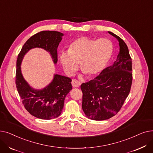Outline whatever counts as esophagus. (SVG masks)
<instances>
[{
  "mask_svg": "<svg viewBox=\"0 0 153 153\" xmlns=\"http://www.w3.org/2000/svg\"><path fill=\"white\" fill-rule=\"evenodd\" d=\"M71 84H72V85L74 87H79L80 85H81V82L77 81L76 79H72Z\"/></svg>",
  "mask_w": 153,
  "mask_h": 153,
  "instance_id": "esophagus-1",
  "label": "esophagus"
}]
</instances>
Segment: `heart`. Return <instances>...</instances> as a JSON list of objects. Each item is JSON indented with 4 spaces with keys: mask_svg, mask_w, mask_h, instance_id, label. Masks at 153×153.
<instances>
[{
    "mask_svg": "<svg viewBox=\"0 0 153 153\" xmlns=\"http://www.w3.org/2000/svg\"><path fill=\"white\" fill-rule=\"evenodd\" d=\"M113 52V45L109 39H95L83 36L76 38L59 56L61 64L68 75L72 76L80 69L87 76L99 73L110 60Z\"/></svg>",
    "mask_w": 153,
    "mask_h": 153,
    "instance_id": "1",
    "label": "heart"
}]
</instances>
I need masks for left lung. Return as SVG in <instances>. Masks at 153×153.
Masks as SVG:
<instances>
[{"instance_id":"1","label":"left lung","mask_w":153,"mask_h":153,"mask_svg":"<svg viewBox=\"0 0 153 153\" xmlns=\"http://www.w3.org/2000/svg\"><path fill=\"white\" fill-rule=\"evenodd\" d=\"M118 42L119 53L111 66L104 69L91 81L81 85L82 108L86 117L94 120H105L121 109L131 89L132 61L123 40L108 31Z\"/></svg>"}]
</instances>
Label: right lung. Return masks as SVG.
<instances>
[{
    "label": "right lung",
    "instance_id": "obj_1",
    "mask_svg": "<svg viewBox=\"0 0 153 153\" xmlns=\"http://www.w3.org/2000/svg\"><path fill=\"white\" fill-rule=\"evenodd\" d=\"M64 35L56 31H42L31 36L23 45L17 60L15 84L25 109L38 118L51 120L59 117L66 96L72 89L71 78L54 74L52 82L42 90L34 89L24 79L21 62L30 50L41 48L50 52L54 64L58 61L57 48Z\"/></svg>",
    "mask_w": 153,
    "mask_h": 153
}]
</instances>
